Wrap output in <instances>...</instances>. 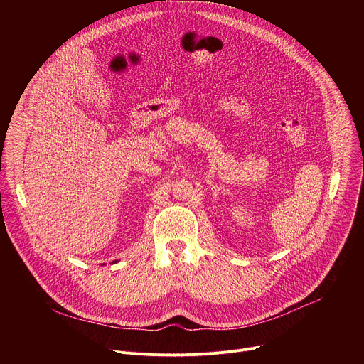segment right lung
Masks as SVG:
<instances>
[{"label": "right lung", "mask_w": 364, "mask_h": 364, "mask_svg": "<svg viewBox=\"0 0 364 364\" xmlns=\"http://www.w3.org/2000/svg\"><path fill=\"white\" fill-rule=\"evenodd\" d=\"M117 262H118V261H114V262H112V264H117ZM102 265H105V264H102Z\"/></svg>", "instance_id": "right-lung-1"}]
</instances>
